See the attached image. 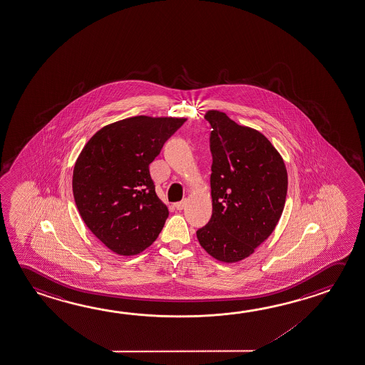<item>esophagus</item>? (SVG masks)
<instances>
[{"label": "esophagus", "instance_id": "1", "mask_svg": "<svg viewBox=\"0 0 365 365\" xmlns=\"http://www.w3.org/2000/svg\"><path fill=\"white\" fill-rule=\"evenodd\" d=\"M185 205H187V200H182L180 202L175 203L174 207L177 210H183L185 207Z\"/></svg>", "mask_w": 365, "mask_h": 365}]
</instances>
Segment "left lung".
Wrapping results in <instances>:
<instances>
[{"label": "left lung", "mask_w": 365, "mask_h": 365, "mask_svg": "<svg viewBox=\"0 0 365 365\" xmlns=\"http://www.w3.org/2000/svg\"><path fill=\"white\" fill-rule=\"evenodd\" d=\"M212 215L196 234L210 256L238 262L267 240L280 220L287 192L284 160L261 132L209 110Z\"/></svg>", "instance_id": "obj_1"}]
</instances>
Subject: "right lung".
I'll return each instance as SVG.
<instances>
[{"label":"right lung","mask_w":365,"mask_h":365,"mask_svg":"<svg viewBox=\"0 0 365 365\" xmlns=\"http://www.w3.org/2000/svg\"><path fill=\"white\" fill-rule=\"evenodd\" d=\"M185 118L138 115L103 127L73 168L72 192L86 227L110 251L133 256L158 238L169 215L150 163Z\"/></svg>","instance_id":"obj_1"}]
</instances>
